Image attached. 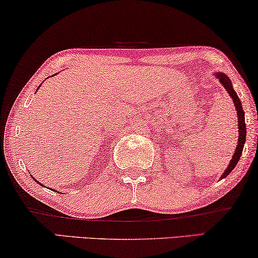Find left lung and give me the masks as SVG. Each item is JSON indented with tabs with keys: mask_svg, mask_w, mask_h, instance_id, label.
Segmentation results:
<instances>
[{
	"mask_svg": "<svg viewBox=\"0 0 258 258\" xmlns=\"http://www.w3.org/2000/svg\"><path fill=\"white\" fill-rule=\"evenodd\" d=\"M215 77L219 80L220 84L224 86V89L226 90L229 96L231 97L233 100V104H235V110L237 111V117H238V142H237V147L235 153H233L231 161L229 162L226 169L224 170V173L220 176V179L226 178L230 173L232 172L233 168H235L237 163H238L240 155H242L243 148H244V143H245V139H246V126H245V118H244V111L242 108V103H240V99L237 96V93L235 90H233L232 83L230 80L229 77H227L225 73L223 72H216Z\"/></svg>",
	"mask_w": 258,
	"mask_h": 258,
	"instance_id": "obj_1",
	"label": "left lung"
}]
</instances>
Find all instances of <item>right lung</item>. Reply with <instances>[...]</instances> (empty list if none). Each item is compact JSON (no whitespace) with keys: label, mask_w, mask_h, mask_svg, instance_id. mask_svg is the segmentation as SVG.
<instances>
[{"label":"right lung","mask_w":258,"mask_h":258,"mask_svg":"<svg viewBox=\"0 0 258 258\" xmlns=\"http://www.w3.org/2000/svg\"><path fill=\"white\" fill-rule=\"evenodd\" d=\"M40 86H41V85H40ZM40 86H39V88H38V89H40ZM32 178H33V176H32ZM33 179H34V178H33ZM34 180H35V179H34ZM35 181H36V182H38V183H40V182L38 181V180H35ZM40 185H41V183H40ZM41 186H42V185H41ZM43 187H45V186H43ZM49 189H52V188H49ZM53 190H54V192H58V190H56V189H53Z\"/></svg>","instance_id":"right-lung-1"}]
</instances>
